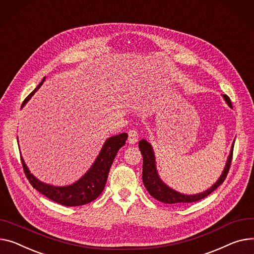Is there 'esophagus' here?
Returning <instances> with one entry per match:
<instances>
[{"label":"esophagus","mask_w":254,"mask_h":254,"mask_svg":"<svg viewBox=\"0 0 254 254\" xmlns=\"http://www.w3.org/2000/svg\"><path fill=\"white\" fill-rule=\"evenodd\" d=\"M139 140V134H138V131L134 130V129H131L128 131V139H127V142L130 144V145H133L136 144Z\"/></svg>","instance_id":"obj_1"}]
</instances>
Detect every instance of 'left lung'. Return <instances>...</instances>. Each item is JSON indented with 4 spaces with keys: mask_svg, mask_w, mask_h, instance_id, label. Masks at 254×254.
<instances>
[{
    "mask_svg": "<svg viewBox=\"0 0 254 254\" xmlns=\"http://www.w3.org/2000/svg\"><path fill=\"white\" fill-rule=\"evenodd\" d=\"M223 98L226 101L228 106L230 108H233L230 98L227 95H223ZM234 143H235V140L233 141V144H232V147L230 150V154L228 156L226 165L224 167V171H223L221 177L218 178V180L207 190L201 192V193L188 195V194H184V193L174 190L173 188L168 187L166 184H164L162 182V180L160 179L158 172H157L156 158H155L153 148H152V146L149 142H147L146 140L143 139L139 142V148H140V151L143 155V175H142V177H143L144 186L152 197L155 198L156 200H158L160 202H163V203H166V204L191 203V202H196L198 200L203 199L206 196H208L211 192H213L219 185H222L224 183V181L228 175L230 165H231Z\"/></svg>",
    "mask_w": 254,
    "mask_h": 254,
    "instance_id": "8db88e82",
    "label": "left lung"
}]
</instances>
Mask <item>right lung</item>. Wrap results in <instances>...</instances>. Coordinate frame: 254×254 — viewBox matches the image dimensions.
<instances>
[{"label":"right lung","mask_w":254,"mask_h":254,"mask_svg":"<svg viewBox=\"0 0 254 254\" xmlns=\"http://www.w3.org/2000/svg\"><path fill=\"white\" fill-rule=\"evenodd\" d=\"M44 81L45 77L39 86L23 101L21 108L24 107V105L28 102L30 98L41 88ZM127 139V132H123L108 138L103 144L102 148H101V151L99 152L97 158L95 159L94 163L89 168L88 172L70 185L59 187V186H53L41 182L32 174H30L27 165L24 162V159L21 156L23 170L32 187L43 195H45L47 198L65 206H79L88 204L90 202L94 201L96 198H98L99 195L103 192L111 164L118 150L126 144Z\"/></svg>","instance_id":"add662e5"}]
</instances>
